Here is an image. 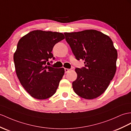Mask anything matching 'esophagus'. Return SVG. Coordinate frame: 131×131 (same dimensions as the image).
Returning a JSON list of instances; mask_svg holds the SVG:
<instances>
[{
	"instance_id": "34e87169",
	"label": "esophagus",
	"mask_w": 131,
	"mask_h": 131,
	"mask_svg": "<svg viewBox=\"0 0 131 131\" xmlns=\"http://www.w3.org/2000/svg\"><path fill=\"white\" fill-rule=\"evenodd\" d=\"M69 69H68V68H64V71H65V73H67L69 71Z\"/></svg>"
}]
</instances>
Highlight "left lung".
<instances>
[{"instance_id": "1", "label": "left lung", "mask_w": 131, "mask_h": 131, "mask_svg": "<svg viewBox=\"0 0 131 131\" xmlns=\"http://www.w3.org/2000/svg\"><path fill=\"white\" fill-rule=\"evenodd\" d=\"M64 34L76 59L84 60V67L75 69L77 78L72 83L73 90L87 100L99 97L116 72L117 52L112 40L93 29Z\"/></svg>"}]
</instances>
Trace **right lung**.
Masks as SVG:
<instances>
[{"mask_svg": "<svg viewBox=\"0 0 131 131\" xmlns=\"http://www.w3.org/2000/svg\"><path fill=\"white\" fill-rule=\"evenodd\" d=\"M65 38L62 33L31 31L19 40L14 54L16 74L21 84L31 97L45 100L54 94L64 69L46 65L53 58L55 44Z\"/></svg>", "mask_w": 131, "mask_h": 131, "instance_id": "add662e5", "label": "right lung"}]
</instances>
